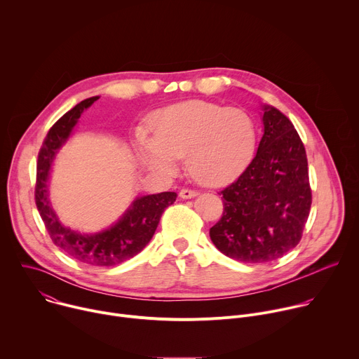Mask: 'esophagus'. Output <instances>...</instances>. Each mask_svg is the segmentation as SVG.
<instances>
[{
    "instance_id": "1",
    "label": "esophagus",
    "mask_w": 359,
    "mask_h": 359,
    "mask_svg": "<svg viewBox=\"0 0 359 359\" xmlns=\"http://www.w3.org/2000/svg\"><path fill=\"white\" fill-rule=\"evenodd\" d=\"M179 194H180L182 198H193V197H196L198 193H197L196 190H191V189H182Z\"/></svg>"
}]
</instances>
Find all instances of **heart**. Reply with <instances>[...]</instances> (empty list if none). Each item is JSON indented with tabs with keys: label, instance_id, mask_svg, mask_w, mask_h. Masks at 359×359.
Listing matches in <instances>:
<instances>
[{
	"label": "heart",
	"instance_id": "obj_1",
	"mask_svg": "<svg viewBox=\"0 0 359 359\" xmlns=\"http://www.w3.org/2000/svg\"><path fill=\"white\" fill-rule=\"evenodd\" d=\"M153 136L136 135L146 168L173 176L182 158L200 184L220 186L236 179L248 165L255 147L252 118L238 108L189 100L159 111L151 121Z\"/></svg>",
	"mask_w": 359,
	"mask_h": 359
}]
</instances>
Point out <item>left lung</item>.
<instances>
[{
  "mask_svg": "<svg viewBox=\"0 0 359 359\" xmlns=\"http://www.w3.org/2000/svg\"><path fill=\"white\" fill-rule=\"evenodd\" d=\"M257 155L223 194V216L210 229L213 244L241 263H270L302 237L311 209L305 147L290 119L266 105Z\"/></svg>",
  "mask_w": 359,
  "mask_h": 359,
  "instance_id": "8db88e82",
  "label": "left lung"
}]
</instances>
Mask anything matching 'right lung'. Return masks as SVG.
Wrapping results in <instances>:
<instances>
[{
    "mask_svg": "<svg viewBox=\"0 0 359 359\" xmlns=\"http://www.w3.org/2000/svg\"><path fill=\"white\" fill-rule=\"evenodd\" d=\"M97 99L99 96H92L82 100L49 129L38 153L35 204L50 240L57 247L81 263L109 267L132 259L146 247L155 234L163 212L176 201L177 194L175 191H163L137 197L115 226L100 233L81 234L61 224L48 200L49 169L81 114Z\"/></svg>",
    "mask_w": 359,
    "mask_h": 359,
    "instance_id": "obj_1",
    "label": "right lung"
}]
</instances>
